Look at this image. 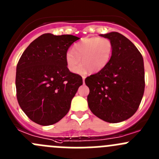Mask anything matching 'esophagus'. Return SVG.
<instances>
[{
	"label": "esophagus",
	"instance_id": "esophagus-1",
	"mask_svg": "<svg viewBox=\"0 0 159 159\" xmlns=\"http://www.w3.org/2000/svg\"><path fill=\"white\" fill-rule=\"evenodd\" d=\"M85 78H86V77H85V76H84H84H82V79H83V83H84V81H85Z\"/></svg>",
	"mask_w": 159,
	"mask_h": 159
}]
</instances>
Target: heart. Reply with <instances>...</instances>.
Masks as SVG:
<instances>
[{
    "label": "heart",
    "instance_id": "1",
    "mask_svg": "<svg viewBox=\"0 0 159 159\" xmlns=\"http://www.w3.org/2000/svg\"><path fill=\"white\" fill-rule=\"evenodd\" d=\"M112 53L113 44L108 38L85 37L74 45L73 51L66 53L67 68L70 71L76 73L81 65V58L84 65L78 70L79 73H84L87 70L97 73L108 65Z\"/></svg>",
    "mask_w": 159,
    "mask_h": 159
}]
</instances>
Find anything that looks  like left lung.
Returning <instances> with one entry per match:
<instances>
[{
	"mask_svg": "<svg viewBox=\"0 0 159 159\" xmlns=\"http://www.w3.org/2000/svg\"><path fill=\"white\" fill-rule=\"evenodd\" d=\"M113 44L108 65L85 78L89 88L88 103L98 118L118 123L131 118L140 105L145 91L142 54L127 38L118 32L100 34Z\"/></svg>",
	"mask_w": 159,
	"mask_h": 159,
	"instance_id": "8db88e82",
	"label": "left lung"
}]
</instances>
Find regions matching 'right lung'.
<instances>
[{"mask_svg": "<svg viewBox=\"0 0 159 159\" xmlns=\"http://www.w3.org/2000/svg\"><path fill=\"white\" fill-rule=\"evenodd\" d=\"M78 37L44 34L32 41L18 61L16 91L27 116L41 125H51L69 111L70 102L83 84L81 75L67 68L65 55Z\"/></svg>", "mask_w": 159, "mask_h": 159, "instance_id": "1", "label": "right lung"}]
</instances>
